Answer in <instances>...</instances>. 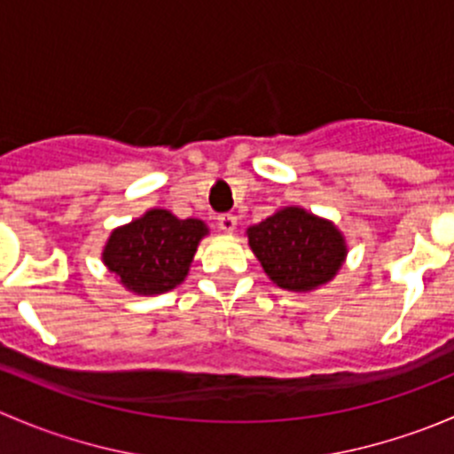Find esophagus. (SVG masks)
I'll use <instances>...</instances> for the list:
<instances>
[{"label": "esophagus", "mask_w": 454, "mask_h": 454, "mask_svg": "<svg viewBox=\"0 0 454 454\" xmlns=\"http://www.w3.org/2000/svg\"><path fill=\"white\" fill-rule=\"evenodd\" d=\"M217 226H219V231H223V232H235L237 231V217L231 213L219 215Z\"/></svg>", "instance_id": "34e87169"}]
</instances>
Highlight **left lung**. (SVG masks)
Listing matches in <instances>:
<instances>
[{
  "label": "left lung",
  "mask_w": 454,
  "mask_h": 454,
  "mask_svg": "<svg viewBox=\"0 0 454 454\" xmlns=\"http://www.w3.org/2000/svg\"><path fill=\"white\" fill-rule=\"evenodd\" d=\"M248 246L274 286L314 292L327 286L345 263L340 228L301 206H286L246 231Z\"/></svg>",
  "instance_id": "1"
}]
</instances>
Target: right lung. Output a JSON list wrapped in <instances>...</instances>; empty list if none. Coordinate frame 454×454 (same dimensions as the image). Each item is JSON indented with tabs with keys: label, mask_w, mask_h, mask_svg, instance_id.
Wrapping results in <instances>:
<instances>
[{
	"label": "right lung",
	"mask_w": 454,
	"mask_h": 454,
	"mask_svg": "<svg viewBox=\"0 0 454 454\" xmlns=\"http://www.w3.org/2000/svg\"><path fill=\"white\" fill-rule=\"evenodd\" d=\"M206 235L208 226L201 219H180L167 208H149L109 232L100 259L127 292L164 294L184 281Z\"/></svg>",
	"instance_id": "right-lung-1"
}]
</instances>
